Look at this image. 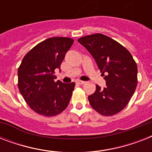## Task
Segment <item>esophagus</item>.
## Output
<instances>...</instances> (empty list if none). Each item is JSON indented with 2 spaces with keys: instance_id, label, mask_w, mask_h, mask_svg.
<instances>
[{
  "instance_id": "34e87169",
  "label": "esophagus",
  "mask_w": 152,
  "mask_h": 152,
  "mask_svg": "<svg viewBox=\"0 0 152 152\" xmlns=\"http://www.w3.org/2000/svg\"><path fill=\"white\" fill-rule=\"evenodd\" d=\"M76 83H78V84H80V85H82V84H84V83H85V81L77 80L76 81Z\"/></svg>"
}]
</instances>
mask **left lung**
Returning a JSON list of instances; mask_svg holds the SVG:
<instances>
[{
	"label": "left lung",
	"mask_w": 152,
	"mask_h": 152,
	"mask_svg": "<svg viewBox=\"0 0 152 152\" xmlns=\"http://www.w3.org/2000/svg\"><path fill=\"white\" fill-rule=\"evenodd\" d=\"M78 42L95 58L106 87L96 85L88 96L91 106L103 116H113L129 102L137 85V65L132 54L113 39L102 34L82 37Z\"/></svg>",
	"instance_id": "left-lung-1"
}]
</instances>
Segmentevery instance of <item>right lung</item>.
Segmentation results:
<instances>
[{"label": "right lung", "instance_id": "add662e5", "mask_svg": "<svg viewBox=\"0 0 152 152\" xmlns=\"http://www.w3.org/2000/svg\"><path fill=\"white\" fill-rule=\"evenodd\" d=\"M73 42L66 37L46 39L25 55L18 69L20 92L30 108L40 115L56 116L69 105L75 83L55 82L54 74Z\"/></svg>", "mask_w": 152, "mask_h": 152}]
</instances>
